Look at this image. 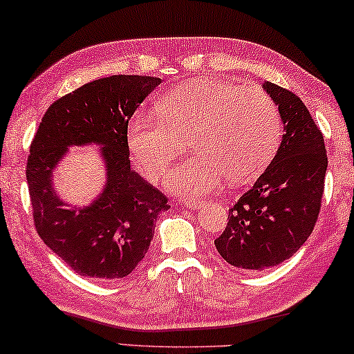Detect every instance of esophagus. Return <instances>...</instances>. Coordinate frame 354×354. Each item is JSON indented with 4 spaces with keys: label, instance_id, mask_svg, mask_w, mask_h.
<instances>
[{
    "label": "esophagus",
    "instance_id": "obj_1",
    "mask_svg": "<svg viewBox=\"0 0 354 354\" xmlns=\"http://www.w3.org/2000/svg\"><path fill=\"white\" fill-rule=\"evenodd\" d=\"M185 205H187L189 209H199L205 205V202L203 201H187L185 202Z\"/></svg>",
    "mask_w": 354,
    "mask_h": 354
}]
</instances>
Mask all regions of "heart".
Returning a JSON list of instances; mask_svg holds the SVG:
<instances>
[{
  "label": "heart",
  "instance_id": "b5f03b06",
  "mask_svg": "<svg viewBox=\"0 0 354 354\" xmlns=\"http://www.w3.org/2000/svg\"><path fill=\"white\" fill-rule=\"evenodd\" d=\"M157 116L135 115L127 147L149 180L163 176L191 136L196 155L176 165L165 187L201 199L232 185L255 180L274 158L283 135L281 115L268 93L222 79H196L160 99Z\"/></svg>",
  "mask_w": 354,
  "mask_h": 354
}]
</instances>
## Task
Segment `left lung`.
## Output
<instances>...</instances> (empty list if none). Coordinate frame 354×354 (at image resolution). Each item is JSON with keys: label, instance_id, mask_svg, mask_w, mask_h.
I'll return each instance as SVG.
<instances>
[{"label": "left lung", "instance_id": "1", "mask_svg": "<svg viewBox=\"0 0 354 354\" xmlns=\"http://www.w3.org/2000/svg\"><path fill=\"white\" fill-rule=\"evenodd\" d=\"M263 88L280 110L281 145L228 212L225 230L214 241L219 255L244 270L274 268L306 243L320 212L328 166L324 135L301 99L270 82Z\"/></svg>", "mask_w": 354, "mask_h": 354}]
</instances>
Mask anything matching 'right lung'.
<instances>
[{"label": "right lung", "mask_w": 354, "mask_h": 354, "mask_svg": "<svg viewBox=\"0 0 354 354\" xmlns=\"http://www.w3.org/2000/svg\"><path fill=\"white\" fill-rule=\"evenodd\" d=\"M158 77L110 76L60 97L46 110L30 145L26 178L35 228L76 274L97 280L127 277L147 253L167 197L130 169L129 120ZM101 145L103 191L85 207L59 199L53 171L73 145Z\"/></svg>", "instance_id": "obj_1"}]
</instances>
